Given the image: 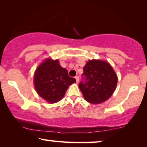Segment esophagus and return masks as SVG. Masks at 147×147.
<instances>
[{
	"instance_id": "34e87169",
	"label": "esophagus",
	"mask_w": 147,
	"mask_h": 147,
	"mask_svg": "<svg viewBox=\"0 0 147 147\" xmlns=\"http://www.w3.org/2000/svg\"><path fill=\"white\" fill-rule=\"evenodd\" d=\"M75 78H76V82H77V83H78V82H79V77H78V76H76Z\"/></svg>"
}]
</instances>
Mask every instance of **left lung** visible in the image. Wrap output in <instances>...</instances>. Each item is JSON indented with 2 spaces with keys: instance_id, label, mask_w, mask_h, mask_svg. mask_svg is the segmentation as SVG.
I'll return each instance as SVG.
<instances>
[{
  "instance_id": "obj_1",
  "label": "left lung",
  "mask_w": 147,
  "mask_h": 147,
  "mask_svg": "<svg viewBox=\"0 0 147 147\" xmlns=\"http://www.w3.org/2000/svg\"><path fill=\"white\" fill-rule=\"evenodd\" d=\"M83 69L85 80L80 82L79 88L86 101L98 104L111 97L116 90L118 77L109 63L89 60Z\"/></svg>"
}]
</instances>
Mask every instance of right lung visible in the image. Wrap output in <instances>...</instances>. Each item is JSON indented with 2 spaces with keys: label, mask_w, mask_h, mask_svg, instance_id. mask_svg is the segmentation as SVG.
<instances>
[{
  "label": "right lung",
  "mask_w": 147,
  "mask_h": 147,
  "mask_svg": "<svg viewBox=\"0 0 147 147\" xmlns=\"http://www.w3.org/2000/svg\"><path fill=\"white\" fill-rule=\"evenodd\" d=\"M75 78L68 76L58 59H47L40 64L34 75V85L37 94L50 104L59 102L69 86L76 83Z\"/></svg>",
  "instance_id": "1"
}]
</instances>
